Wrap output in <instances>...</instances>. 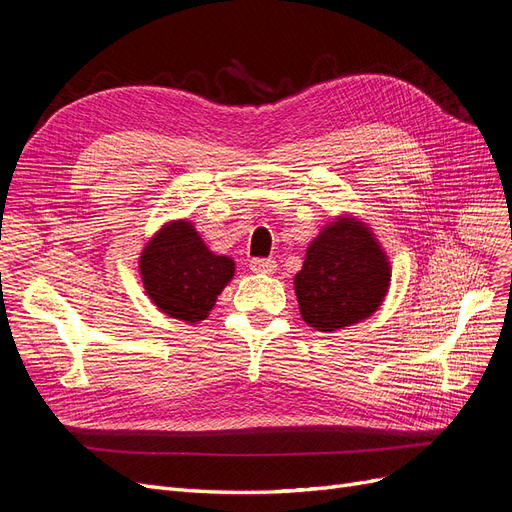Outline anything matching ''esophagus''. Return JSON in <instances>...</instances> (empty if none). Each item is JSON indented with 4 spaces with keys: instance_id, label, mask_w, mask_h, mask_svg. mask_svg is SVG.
Wrapping results in <instances>:
<instances>
[{
    "instance_id": "obj_1",
    "label": "esophagus",
    "mask_w": 512,
    "mask_h": 512,
    "mask_svg": "<svg viewBox=\"0 0 512 512\" xmlns=\"http://www.w3.org/2000/svg\"><path fill=\"white\" fill-rule=\"evenodd\" d=\"M250 269L256 273H275L277 262L273 258H252Z\"/></svg>"
}]
</instances>
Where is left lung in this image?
<instances>
[{
  "mask_svg": "<svg viewBox=\"0 0 512 512\" xmlns=\"http://www.w3.org/2000/svg\"><path fill=\"white\" fill-rule=\"evenodd\" d=\"M391 282V269L371 232L342 220L307 247L294 277L303 320L318 331H337L371 316Z\"/></svg>",
  "mask_w": 512,
  "mask_h": 512,
  "instance_id": "left-lung-1",
  "label": "left lung"
}]
</instances>
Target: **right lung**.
<instances>
[{
    "instance_id": "right-lung-1",
    "label": "right lung",
    "mask_w": 512,
    "mask_h": 512,
    "mask_svg": "<svg viewBox=\"0 0 512 512\" xmlns=\"http://www.w3.org/2000/svg\"><path fill=\"white\" fill-rule=\"evenodd\" d=\"M232 273L235 262L211 254L190 222L162 228L141 256V275L151 301L164 314L185 322L207 318Z\"/></svg>"
}]
</instances>
